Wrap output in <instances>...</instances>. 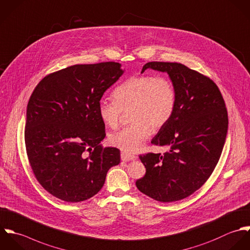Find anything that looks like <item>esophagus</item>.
I'll use <instances>...</instances> for the list:
<instances>
[{
	"label": "esophagus",
	"instance_id": "obj_1",
	"mask_svg": "<svg viewBox=\"0 0 250 250\" xmlns=\"http://www.w3.org/2000/svg\"><path fill=\"white\" fill-rule=\"evenodd\" d=\"M136 158H137L136 155H133V154H130V153H125V152H122V153H121V160H122V161H125V162L135 160Z\"/></svg>",
	"mask_w": 250,
	"mask_h": 250
}]
</instances>
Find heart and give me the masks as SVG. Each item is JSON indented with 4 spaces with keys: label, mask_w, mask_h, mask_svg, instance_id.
<instances>
[{
    "label": "heart",
    "mask_w": 250,
    "mask_h": 250,
    "mask_svg": "<svg viewBox=\"0 0 250 250\" xmlns=\"http://www.w3.org/2000/svg\"><path fill=\"white\" fill-rule=\"evenodd\" d=\"M114 102L101 101L98 112L109 128L118 127L122 112H128L129 126L109 136V143L126 153L142 149L153 132L163 128L171 118L176 92L166 78L153 76L132 77L115 88Z\"/></svg>",
    "instance_id": "obj_1"
}]
</instances>
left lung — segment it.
<instances>
[{
    "mask_svg": "<svg viewBox=\"0 0 250 250\" xmlns=\"http://www.w3.org/2000/svg\"><path fill=\"white\" fill-rule=\"evenodd\" d=\"M167 73L176 92L173 114L151 143L164 153L140 155L146 171L138 189L163 203L182 200L208 180L220 158L228 131L223 97L210 79L180 63L148 62L142 70Z\"/></svg>",
    "mask_w": 250,
    "mask_h": 250,
    "instance_id": "obj_1",
    "label": "left lung"
}]
</instances>
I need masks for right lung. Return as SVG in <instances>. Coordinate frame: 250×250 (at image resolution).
Returning a JSON list of instances; mask_svg holds the SVG:
<instances>
[{"label": "right lung", "instance_id": "1", "mask_svg": "<svg viewBox=\"0 0 250 250\" xmlns=\"http://www.w3.org/2000/svg\"><path fill=\"white\" fill-rule=\"evenodd\" d=\"M121 64L74 65L42 79L27 105L25 146L33 172L54 197L85 201L103 187L120 151L103 147L104 123L98 104L123 75Z\"/></svg>", "mask_w": 250, "mask_h": 250}]
</instances>
